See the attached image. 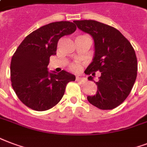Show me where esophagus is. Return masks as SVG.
<instances>
[{
    "instance_id": "1",
    "label": "esophagus",
    "mask_w": 147,
    "mask_h": 147,
    "mask_svg": "<svg viewBox=\"0 0 147 147\" xmlns=\"http://www.w3.org/2000/svg\"><path fill=\"white\" fill-rule=\"evenodd\" d=\"M76 80H78V81H84V80H86V79L84 77H83L82 75H78L77 76V78H76Z\"/></svg>"
}]
</instances>
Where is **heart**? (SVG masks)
Here are the masks:
<instances>
[{
	"mask_svg": "<svg viewBox=\"0 0 147 147\" xmlns=\"http://www.w3.org/2000/svg\"><path fill=\"white\" fill-rule=\"evenodd\" d=\"M69 68L73 71H78L80 69V65L78 63H71L69 64Z\"/></svg>",
	"mask_w": 147,
	"mask_h": 147,
	"instance_id": "1",
	"label": "heart"
}]
</instances>
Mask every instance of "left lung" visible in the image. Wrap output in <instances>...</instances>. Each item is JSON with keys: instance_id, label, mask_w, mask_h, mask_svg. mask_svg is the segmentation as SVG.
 <instances>
[{"instance_id": "8db88e82", "label": "left lung", "mask_w": 147, "mask_h": 147, "mask_svg": "<svg viewBox=\"0 0 147 147\" xmlns=\"http://www.w3.org/2000/svg\"><path fill=\"white\" fill-rule=\"evenodd\" d=\"M83 32L90 34L94 41L93 61L86 69L87 75L101 72L97 94L88 96L94 106L111 110L126 99L137 76V59L129 41L114 27L94 20L74 21ZM90 76L88 80H92Z\"/></svg>"}]
</instances>
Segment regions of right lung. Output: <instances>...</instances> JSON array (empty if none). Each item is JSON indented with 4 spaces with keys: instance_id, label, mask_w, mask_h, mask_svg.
Masks as SVG:
<instances>
[{
    "instance_id": "add662e5",
    "label": "right lung",
    "mask_w": 147,
    "mask_h": 147,
    "mask_svg": "<svg viewBox=\"0 0 147 147\" xmlns=\"http://www.w3.org/2000/svg\"><path fill=\"white\" fill-rule=\"evenodd\" d=\"M76 29L70 22L49 23L30 33L18 47L11 62V81L25 105L38 111L52 109L62 99L67 84L74 81V75L65 70L49 73L47 67L49 57L57 54L59 38Z\"/></svg>"
}]
</instances>
